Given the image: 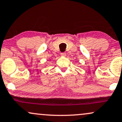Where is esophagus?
<instances>
[{
    "label": "esophagus",
    "instance_id": "obj_1",
    "mask_svg": "<svg viewBox=\"0 0 122 122\" xmlns=\"http://www.w3.org/2000/svg\"><path fill=\"white\" fill-rule=\"evenodd\" d=\"M66 55V54L65 52H62L61 53V56H63V57H65Z\"/></svg>",
    "mask_w": 122,
    "mask_h": 122
}]
</instances>
